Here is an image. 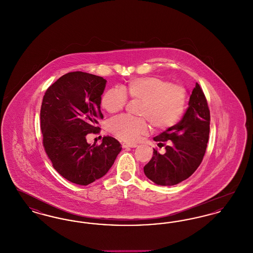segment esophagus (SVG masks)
<instances>
[{
  "instance_id": "34e87169",
  "label": "esophagus",
  "mask_w": 253,
  "mask_h": 253,
  "mask_svg": "<svg viewBox=\"0 0 253 253\" xmlns=\"http://www.w3.org/2000/svg\"><path fill=\"white\" fill-rule=\"evenodd\" d=\"M137 145L132 144V143H126V142H123L122 143V147L123 148H135Z\"/></svg>"
}]
</instances>
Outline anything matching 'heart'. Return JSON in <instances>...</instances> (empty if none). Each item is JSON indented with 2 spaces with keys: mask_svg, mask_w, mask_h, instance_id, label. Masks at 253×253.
<instances>
[{
  "mask_svg": "<svg viewBox=\"0 0 253 253\" xmlns=\"http://www.w3.org/2000/svg\"><path fill=\"white\" fill-rule=\"evenodd\" d=\"M125 90L132 98L143 100L140 115L159 130L174 126L185 111L186 91L180 85L160 77H142L131 80ZM128 100L125 91L120 87L109 89L101 97V105L110 114L121 111ZM109 131L121 140L134 142L148 132L147 119L121 116L109 122Z\"/></svg>",
  "mask_w": 253,
  "mask_h": 253,
  "instance_id": "heart-1",
  "label": "heart"
}]
</instances>
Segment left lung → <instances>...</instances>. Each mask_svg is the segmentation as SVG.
I'll return each instance as SVG.
<instances>
[{"mask_svg":"<svg viewBox=\"0 0 253 253\" xmlns=\"http://www.w3.org/2000/svg\"><path fill=\"white\" fill-rule=\"evenodd\" d=\"M210 109L203 90L196 83L182 120L154 137L159 148L144 167L145 175L160 186H173L189 178L201 164L210 134Z\"/></svg>","mask_w":253,"mask_h":253,"instance_id":"obj_1","label":"left lung"}]
</instances>
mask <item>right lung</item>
<instances>
[{
	"mask_svg": "<svg viewBox=\"0 0 253 253\" xmlns=\"http://www.w3.org/2000/svg\"><path fill=\"white\" fill-rule=\"evenodd\" d=\"M107 81L89 73H67L46 90L41 108L42 143L54 169L65 179L86 186L113 166L121 145L112 136L101 144L87 143L96 127Z\"/></svg>",
	"mask_w": 253,
	"mask_h": 253,
	"instance_id": "add662e5",
	"label": "right lung"
}]
</instances>
